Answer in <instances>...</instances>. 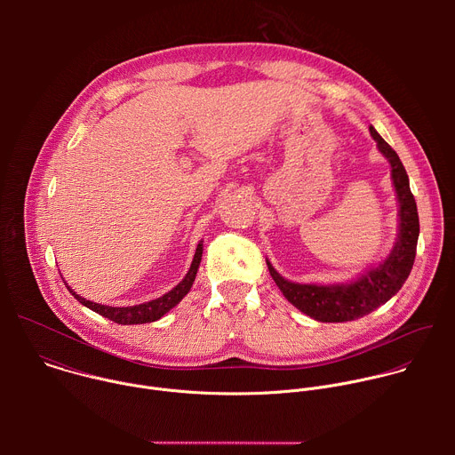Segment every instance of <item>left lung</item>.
<instances>
[{
	"label": "left lung",
	"instance_id": "1",
	"mask_svg": "<svg viewBox=\"0 0 455 455\" xmlns=\"http://www.w3.org/2000/svg\"><path fill=\"white\" fill-rule=\"evenodd\" d=\"M369 132L376 140L378 149L391 162L393 181L400 202V235L393 251L379 267L369 270L355 283L331 286L290 283L267 261L270 275L283 295L302 313L320 322H347L369 315L400 291L416 259L419 218L407 171L396 151L376 133V129L369 127Z\"/></svg>",
	"mask_w": 455,
	"mask_h": 455
}]
</instances>
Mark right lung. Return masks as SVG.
Returning a JSON list of instances; mask_svg holds the SVG:
<instances>
[{"label":"right lung","instance_id":"1","mask_svg":"<svg viewBox=\"0 0 455 455\" xmlns=\"http://www.w3.org/2000/svg\"><path fill=\"white\" fill-rule=\"evenodd\" d=\"M202 253H204V244L200 243L198 248H196V253H194V259H192V265L187 272V275L183 277V281L172 288L169 293L151 300V302H144V304H139V306H129V307H111V306H104V304H97V302H92V300H86L83 297H79L70 286H67L70 290V293L81 302L84 304L86 307H90L92 311L116 322V323H146V322H155L158 320L160 316H164L171 307H174L190 290L194 279H196V274H198V268H200V261H202Z\"/></svg>","mask_w":455,"mask_h":455}]
</instances>
